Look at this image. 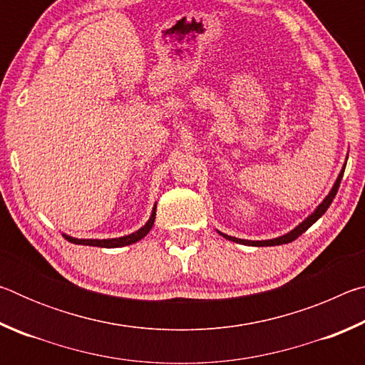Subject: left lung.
Wrapping results in <instances>:
<instances>
[{
	"instance_id": "obj_1",
	"label": "left lung",
	"mask_w": 365,
	"mask_h": 365,
	"mask_svg": "<svg viewBox=\"0 0 365 365\" xmlns=\"http://www.w3.org/2000/svg\"><path fill=\"white\" fill-rule=\"evenodd\" d=\"M344 168L346 165H343V169H341V172H339V175H338V178H336V182H335V185H333V188H331V191L329 193V196L325 197V200L320 202V205L317 206V209L316 211H314L311 215H309V217L306 219V220H302L301 224L296 227V228H293L292 232H288L287 235H282V237H279V238H274V240H262V242H251V240H242V238H235V237H230V235H225V233H222V232H219L222 237L224 238H227V240H230V242H235V243H240V245H250V246H277V245H287V243H292L293 240H296L298 237H301L302 233H304L309 227H311L312 224H316V222L322 217V215L325 214V211L327 209L330 207V205H331V201H333V197L336 196V191H338V188H339V183H341V178H343V174H344Z\"/></svg>"
}]
</instances>
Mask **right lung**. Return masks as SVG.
<instances>
[{
    "mask_svg": "<svg viewBox=\"0 0 365 365\" xmlns=\"http://www.w3.org/2000/svg\"><path fill=\"white\" fill-rule=\"evenodd\" d=\"M154 219H156V206L153 207V212H151L150 220H148L146 224L140 228V230L133 232V233H130V235H125V237H120V238H108V240H78V238L69 237V235H64V237L67 238V242L76 243V245L98 246V248H119V246H127V245L137 243V242H140L141 238L146 237L148 232H150L151 228H153Z\"/></svg>",
    "mask_w": 365,
    "mask_h": 365,
    "instance_id": "obj_1",
    "label": "right lung"
}]
</instances>
